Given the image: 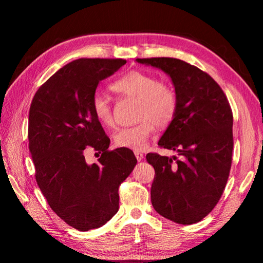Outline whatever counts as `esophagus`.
<instances>
[{"label": "esophagus", "instance_id": "34e87169", "mask_svg": "<svg viewBox=\"0 0 263 263\" xmlns=\"http://www.w3.org/2000/svg\"><path fill=\"white\" fill-rule=\"evenodd\" d=\"M135 155H136V158H137L138 161H141L142 158H144V154H142L141 152H137V151L135 152Z\"/></svg>", "mask_w": 263, "mask_h": 263}]
</instances>
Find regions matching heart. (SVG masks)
Masks as SVG:
<instances>
[{"label": "heart", "instance_id": "obj_1", "mask_svg": "<svg viewBox=\"0 0 263 263\" xmlns=\"http://www.w3.org/2000/svg\"><path fill=\"white\" fill-rule=\"evenodd\" d=\"M110 88L127 99L137 100L136 125L119 128L114 135L115 146L121 148L141 151L147 146L151 135L157 126H164L176 112L177 97L169 84L159 81L153 74L131 70L116 80ZM91 110L102 125H114L112 109L109 101L100 92L92 96Z\"/></svg>", "mask_w": 263, "mask_h": 263}]
</instances>
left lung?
<instances>
[{
	"mask_svg": "<svg viewBox=\"0 0 263 263\" xmlns=\"http://www.w3.org/2000/svg\"><path fill=\"white\" fill-rule=\"evenodd\" d=\"M137 62L163 70L174 84L176 112L158 145L177 157L146 155L155 171L151 201L159 215L190 225L208 216L228 182L233 151V115L215 80L175 58Z\"/></svg>",
	"mask_w": 263,
	"mask_h": 263,
	"instance_id": "8db88e82",
	"label": "left lung"
}]
</instances>
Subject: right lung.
I'll return each mask as SVG.
<instances>
[{"mask_svg": "<svg viewBox=\"0 0 263 263\" xmlns=\"http://www.w3.org/2000/svg\"><path fill=\"white\" fill-rule=\"evenodd\" d=\"M125 64L74 60L39 87L31 102L28 137L35 181L52 210L79 231L99 229L117 213L118 188L137 164L131 149L109 151V137L91 110L99 83ZM87 149L99 154L96 164L86 162Z\"/></svg>", "mask_w": 263, "mask_h": 263, "instance_id": "add662e5", "label": "right lung"}]
</instances>
